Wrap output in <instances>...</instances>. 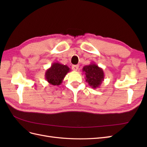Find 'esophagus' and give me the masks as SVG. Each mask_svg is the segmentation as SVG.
Returning <instances> with one entry per match:
<instances>
[{
    "mask_svg": "<svg viewBox=\"0 0 147 147\" xmlns=\"http://www.w3.org/2000/svg\"><path fill=\"white\" fill-rule=\"evenodd\" d=\"M79 65H72V69L74 71H77L78 69Z\"/></svg>",
    "mask_w": 147,
    "mask_h": 147,
    "instance_id": "34e87169",
    "label": "esophagus"
}]
</instances>
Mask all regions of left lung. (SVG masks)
Masks as SVG:
<instances>
[{
  "label": "left lung",
  "mask_w": 147,
  "mask_h": 147,
  "mask_svg": "<svg viewBox=\"0 0 147 147\" xmlns=\"http://www.w3.org/2000/svg\"><path fill=\"white\" fill-rule=\"evenodd\" d=\"M83 72L85 75L86 82L93 89L99 88L104 80L103 69L94 63L83 67Z\"/></svg>",
  "instance_id": "8db88e82"
}]
</instances>
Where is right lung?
Wrapping results in <instances>:
<instances>
[{
  "label": "right lung",
  "instance_id": "obj_1",
  "mask_svg": "<svg viewBox=\"0 0 147 147\" xmlns=\"http://www.w3.org/2000/svg\"><path fill=\"white\" fill-rule=\"evenodd\" d=\"M70 71L67 65L54 63L46 70L45 79L50 84L59 86L63 82L66 74Z\"/></svg>",
  "mask_w": 147,
  "mask_h": 147
}]
</instances>
